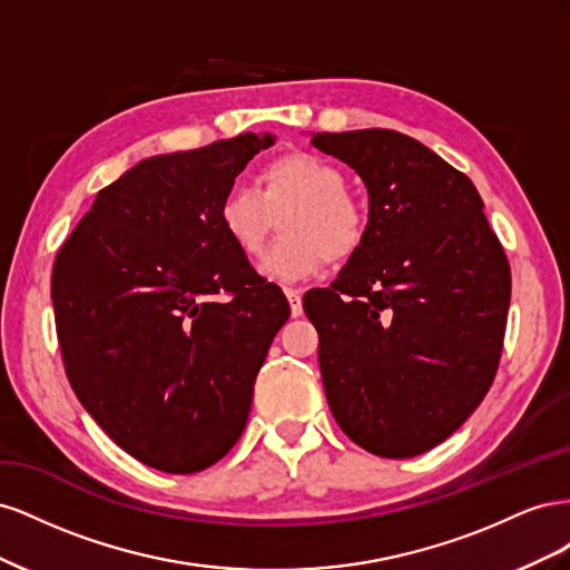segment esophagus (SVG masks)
Here are the masks:
<instances>
[{
    "instance_id": "34e87169",
    "label": "esophagus",
    "mask_w": 570,
    "mask_h": 570,
    "mask_svg": "<svg viewBox=\"0 0 570 570\" xmlns=\"http://www.w3.org/2000/svg\"><path fill=\"white\" fill-rule=\"evenodd\" d=\"M285 297L289 302V314L292 316H302L304 314V306H302V292L299 289H285Z\"/></svg>"
}]
</instances>
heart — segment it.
I'll use <instances>...</instances> for the list:
<instances>
[{"label": "heart", "mask_w": 570, "mask_h": 570, "mask_svg": "<svg viewBox=\"0 0 570 570\" xmlns=\"http://www.w3.org/2000/svg\"><path fill=\"white\" fill-rule=\"evenodd\" d=\"M283 237L262 258V273L278 281H299L318 273L327 258L347 262L368 233V214L350 193L347 176L318 154L292 151L262 170V193L233 185L218 204V226L245 256L264 249L273 214Z\"/></svg>", "instance_id": "obj_1"}]
</instances>
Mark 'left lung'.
<instances>
[{
    "label": "left lung",
    "mask_w": 570,
    "mask_h": 570,
    "mask_svg": "<svg viewBox=\"0 0 570 570\" xmlns=\"http://www.w3.org/2000/svg\"><path fill=\"white\" fill-rule=\"evenodd\" d=\"M368 189V233L304 297L323 387L352 442L385 459L444 442L488 394L511 302L507 254L475 185L409 135L316 132Z\"/></svg>",
    "instance_id": "8db88e82"
}]
</instances>
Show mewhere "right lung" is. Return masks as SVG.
<instances>
[{"label":"right lung","mask_w":570,"mask_h":570,"mask_svg":"<svg viewBox=\"0 0 570 570\" xmlns=\"http://www.w3.org/2000/svg\"><path fill=\"white\" fill-rule=\"evenodd\" d=\"M273 135L161 154L99 189L51 271L76 396L130 456L197 473L243 435L256 373L289 318L218 226L220 197Z\"/></svg>","instance_id":"obj_1"}]
</instances>
